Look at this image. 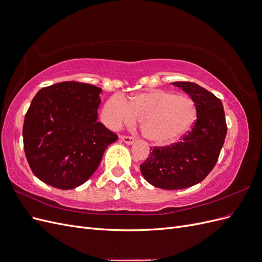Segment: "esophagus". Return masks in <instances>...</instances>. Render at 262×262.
Returning a JSON list of instances; mask_svg holds the SVG:
<instances>
[{
  "label": "esophagus",
  "instance_id": "esophagus-1",
  "mask_svg": "<svg viewBox=\"0 0 262 262\" xmlns=\"http://www.w3.org/2000/svg\"><path fill=\"white\" fill-rule=\"evenodd\" d=\"M119 138H120V140H121V141H123L124 143H125V144H128V145L133 144V143H134V141H136V139L132 138V137H128V136H120Z\"/></svg>",
  "mask_w": 262,
  "mask_h": 262
}]
</instances>
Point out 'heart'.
Here are the masks:
<instances>
[{"mask_svg": "<svg viewBox=\"0 0 262 262\" xmlns=\"http://www.w3.org/2000/svg\"><path fill=\"white\" fill-rule=\"evenodd\" d=\"M196 118L194 102L184 95L155 90L137 94L129 102L115 95L102 108L108 128L119 130L141 120L143 136L156 144L172 143L192 128Z\"/></svg>", "mask_w": 262, "mask_h": 262, "instance_id": "1", "label": "heart"}]
</instances>
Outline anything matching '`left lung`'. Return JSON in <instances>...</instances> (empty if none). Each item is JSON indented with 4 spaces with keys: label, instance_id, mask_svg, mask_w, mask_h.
I'll use <instances>...</instances> for the list:
<instances>
[{
    "label": "left lung",
    "instance_id": "left-lung-1",
    "mask_svg": "<svg viewBox=\"0 0 262 262\" xmlns=\"http://www.w3.org/2000/svg\"><path fill=\"white\" fill-rule=\"evenodd\" d=\"M195 105L196 121L176 144L150 148L140 166L142 175L154 187L177 190L194 186L215 166L223 147L227 126L222 101L195 83L175 82Z\"/></svg>",
    "mask_w": 262,
    "mask_h": 262
}]
</instances>
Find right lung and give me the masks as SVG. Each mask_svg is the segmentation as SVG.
<instances>
[{"label": "right lung", "mask_w": 262, "mask_h": 262, "mask_svg": "<svg viewBox=\"0 0 262 262\" xmlns=\"http://www.w3.org/2000/svg\"><path fill=\"white\" fill-rule=\"evenodd\" d=\"M101 92L91 84L62 82L36 94L24 121V149L45 184L62 190L83 185L118 140L97 121Z\"/></svg>", "instance_id": "obj_1"}]
</instances>
